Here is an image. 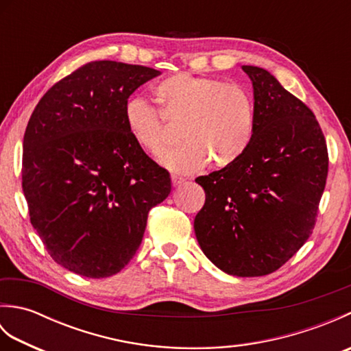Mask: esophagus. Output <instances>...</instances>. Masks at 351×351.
<instances>
[{
	"instance_id": "34e87169",
	"label": "esophagus",
	"mask_w": 351,
	"mask_h": 351,
	"mask_svg": "<svg viewBox=\"0 0 351 351\" xmlns=\"http://www.w3.org/2000/svg\"><path fill=\"white\" fill-rule=\"evenodd\" d=\"M184 182H185L184 178L176 176V175L171 176V185H173V187H180V185H182Z\"/></svg>"
}]
</instances>
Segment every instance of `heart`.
Instances as JSON below:
<instances>
[{
    "instance_id": "obj_1",
    "label": "heart",
    "mask_w": 351,
    "mask_h": 351,
    "mask_svg": "<svg viewBox=\"0 0 351 351\" xmlns=\"http://www.w3.org/2000/svg\"><path fill=\"white\" fill-rule=\"evenodd\" d=\"M155 95L164 114L182 121L184 141L160 156L162 167L193 173L211 162L223 169L247 151L255 134V106L244 87L181 72L156 84ZM123 121L132 140L149 154L158 155L169 141L161 113L141 96L126 99Z\"/></svg>"
}]
</instances>
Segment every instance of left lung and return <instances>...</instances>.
Listing matches in <instances>:
<instances>
[{
    "mask_svg": "<svg viewBox=\"0 0 351 351\" xmlns=\"http://www.w3.org/2000/svg\"><path fill=\"white\" fill-rule=\"evenodd\" d=\"M241 69L253 87L255 134L234 164L196 178L206 199L195 234L221 271L256 278L278 270L312 234L329 158L314 113L268 71Z\"/></svg>",
    "mask_w": 351,
    "mask_h": 351,
    "instance_id": "1",
    "label": "left lung"
}]
</instances>
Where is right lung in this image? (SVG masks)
Listing matches in <instances>:
<instances>
[{
	"label": "right lung",
	"mask_w": 351,
	"mask_h": 351,
	"mask_svg": "<svg viewBox=\"0 0 351 351\" xmlns=\"http://www.w3.org/2000/svg\"><path fill=\"white\" fill-rule=\"evenodd\" d=\"M101 60L58 81L29 117L22 190L29 220L51 258L86 278L119 273L143 240L147 213L171 181L130 136L126 99L160 75Z\"/></svg>",
	"instance_id": "add662e5"
}]
</instances>
